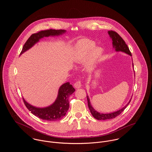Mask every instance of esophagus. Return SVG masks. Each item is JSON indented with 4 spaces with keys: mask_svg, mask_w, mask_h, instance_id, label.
I'll list each match as a JSON object with an SVG mask.
<instances>
[{
    "mask_svg": "<svg viewBox=\"0 0 152 152\" xmlns=\"http://www.w3.org/2000/svg\"><path fill=\"white\" fill-rule=\"evenodd\" d=\"M74 87H75V88H81V81L80 80H78L77 82H75V84H74Z\"/></svg>",
    "mask_w": 152,
    "mask_h": 152,
    "instance_id": "34e87169",
    "label": "esophagus"
}]
</instances>
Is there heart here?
Returning <instances> with one entry per match:
<instances>
[{"mask_svg": "<svg viewBox=\"0 0 152 152\" xmlns=\"http://www.w3.org/2000/svg\"><path fill=\"white\" fill-rule=\"evenodd\" d=\"M94 42L88 39L80 40L76 45V54L75 60L78 62H83L89 57L88 66L92 68L95 64L101 58L103 50L101 47H95Z\"/></svg>", "mask_w": 152, "mask_h": 152, "instance_id": "heart-1", "label": "heart"}]
</instances>
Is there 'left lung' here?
<instances>
[{
  "label": "left lung",
  "instance_id": "1",
  "mask_svg": "<svg viewBox=\"0 0 152 152\" xmlns=\"http://www.w3.org/2000/svg\"><path fill=\"white\" fill-rule=\"evenodd\" d=\"M108 34L110 36V37L112 39V44H113V47L115 48L116 51H122L124 52L130 56H132V54L130 53V50L129 49V47H128L127 44L125 43V41L123 40V39L115 31L110 30L108 31ZM133 65V64H132ZM87 101H88V108L90 110V112L92 114V115L96 119L98 120H107V119H113L120 115L124 110L127 107V106L129 104L131 99H130L129 102L122 109L120 110H118V111L112 112V113H101L96 110H95L92 105H91L90 100L88 97V96L87 95Z\"/></svg>",
  "mask_w": 152,
  "mask_h": 152
}]
</instances>
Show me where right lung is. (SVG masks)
Instances as JSON below:
<instances>
[{
	"instance_id": "1",
	"label": "right lung",
	"mask_w": 152,
	"mask_h": 152,
	"mask_svg": "<svg viewBox=\"0 0 152 152\" xmlns=\"http://www.w3.org/2000/svg\"><path fill=\"white\" fill-rule=\"evenodd\" d=\"M66 32L65 30H46L33 34L24 44L20 55L32 47L35 44L45 37L58 36ZM74 88L69 83H66L60 87L57 98L55 102L45 108H37L27 102L24 98L23 102L27 108L38 118L49 121H55L61 119L69 108V96L75 91Z\"/></svg>"
}]
</instances>
